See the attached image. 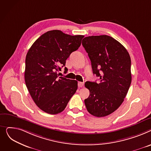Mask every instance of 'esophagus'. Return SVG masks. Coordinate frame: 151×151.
I'll list each match as a JSON object with an SVG mask.
<instances>
[{"instance_id": "34e87169", "label": "esophagus", "mask_w": 151, "mask_h": 151, "mask_svg": "<svg viewBox=\"0 0 151 151\" xmlns=\"http://www.w3.org/2000/svg\"><path fill=\"white\" fill-rule=\"evenodd\" d=\"M83 86V82H78V86L79 88H82Z\"/></svg>"}]
</instances>
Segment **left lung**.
Returning a JSON list of instances; mask_svg holds the SVG:
<instances>
[{"label":"left lung","instance_id":"obj_1","mask_svg":"<svg viewBox=\"0 0 151 151\" xmlns=\"http://www.w3.org/2000/svg\"><path fill=\"white\" fill-rule=\"evenodd\" d=\"M82 41L93 73L100 78L99 83L85 82L90 96L85 104L93 116H106L119 107L127 94L132 81L130 57L119 42L108 35L88 37Z\"/></svg>","mask_w":151,"mask_h":151}]
</instances>
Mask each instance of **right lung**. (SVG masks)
Here are the masks:
<instances>
[{"label":"right lung","instance_id":"add662e5","mask_svg":"<svg viewBox=\"0 0 151 151\" xmlns=\"http://www.w3.org/2000/svg\"><path fill=\"white\" fill-rule=\"evenodd\" d=\"M83 35L72 36L54 30L32 44L25 58V82L35 103L49 114L63 111L77 90V81L58 77L70 54L81 45ZM65 70L67 71L65 67Z\"/></svg>","mask_w":151,"mask_h":151}]
</instances>
